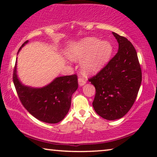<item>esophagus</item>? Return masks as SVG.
<instances>
[{
    "label": "esophagus",
    "mask_w": 157,
    "mask_h": 157,
    "mask_svg": "<svg viewBox=\"0 0 157 157\" xmlns=\"http://www.w3.org/2000/svg\"><path fill=\"white\" fill-rule=\"evenodd\" d=\"M78 84L79 86H82L86 83V79L83 78H81V77H79L78 79Z\"/></svg>",
    "instance_id": "1"
}]
</instances>
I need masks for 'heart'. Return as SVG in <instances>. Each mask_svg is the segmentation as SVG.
Returning a JSON list of instances; mask_svg holds the SVG:
<instances>
[{"instance_id":"heart-1","label":"heart","mask_w":157,"mask_h":157,"mask_svg":"<svg viewBox=\"0 0 157 157\" xmlns=\"http://www.w3.org/2000/svg\"><path fill=\"white\" fill-rule=\"evenodd\" d=\"M112 53V46L107 41H100L94 37L85 38L72 44L66 55L73 61H80L86 74H95L101 69Z\"/></svg>"}]
</instances>
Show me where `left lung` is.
I'll list each match as a JSON object with an SVG mask.
<instances>
[{"instance_id":"obj_1","label":"left lung","mask_w":157,"mask_h":157,"mask_svg":"<svg viewBox=\"0 0 157 157\" xmlns=\"http://www.w3.org/2000/svg\"><path fill=\"white\" fill-rule=\"evenodd\" d=\"M119 50L109 63L89 79L95 86L93 105L100 117L121 119L132 108L140 88L142 74L137 53L127 38L113 33Z\"/></svg>"}]
</instances>
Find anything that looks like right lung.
<instances>
[{
    "mask_svg": "<svg viewBox=\"0 0 157 157\" xmlns=\"http://www.w3.org/2000/svg\"><path fill=\"white\" fill-rule=\"evenodd\" d=\"M27 43L28 40L24 42L18 51ZM13 81L25 109L37 119L48 124H56L64 119L71 107L72 94L78 89L76 74L58 77L39 89L25 86L17 76L16 62Z\"/></svg>",
    "mask_w": 157,
    "mask_h": 157,
    "instance_id": "obj_1",
    "label": "right lung"
}]
</instances>
